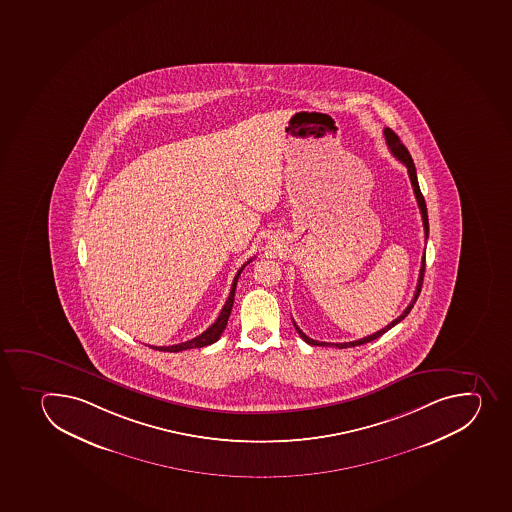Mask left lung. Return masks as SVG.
<instances>
[{
    "label": "left lung",
    "instance_id": "8db88e82",
    "mask_svg": "<svg viewBox=\"0 0 512 512\" xmlns=\"http://www.w3.org/2000/svg\"><path fill=\"white\" fill-rule=\"evenodd\" d=\"M385 139L386 144L390 147L391 154L398 159V161L403 162L406 169H408L409 181H411V185H413L414 195H416V202H418L419 210H421V217H423V227H424V237L428 239L429 235V222H428V209H426V202H424L423 194H421V190H419L418 177H416V167H414L413 159H411V154H409L408 149L404 147L403 142L400 141V137L396 136L395 132L391 131L390 127H386L385 129ZM424 268H426V254L423 255V260H421V268H419V278L418 285H416V292H414L413 300L409 303L406 310L401 313L400 317L393 320L390 325H386L385 328H381L380 331H376L373 335L365 336V338H360V340L356 341H348V343H327V341H317L310 338V336L305 335L300 328H298L297 323L293 322L295 325V330L298 331V335L302 336L303 340L307 341L308 345L312 346H336V348H351V346L365 345V343H370V341L376 340V338H380L381 335H385L386 331L391 330V328L398 325L401 320L408 317V313L411 312V308L414 307V303L418 300L419 293H421V287H423V278H424Z\"/></svg>",
    "mask_w": 512,
    "mask_h": 512
}]
</instances>
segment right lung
<instances>
[{
    "label": "right lung",
    "instance_id": "right-lung-1",
    "mask_svg": "<svg viewBox=\"0 0 512 512\" xmlns=\"http://www.w3.org/2000/svg\"><path fill=\"white\" fill-rule=\"evenodd\" d=\"M252 262V258H250L249 262ZM242 265L237 275H235L234 282H232V288H230V295L227 298V302H225L224 308H222V312H220L219 318L215 320L212 325H210L204 333H200L199 336H195L192 340L184 341V343H179V345L172 346H151L154 350L159 351H169V353H177V351L182 350H190V348H204V346L212 345L215 341L219 340L220 335L224 333L225 327H227V322H229L230 312H232V307H234V297H235V288H237V282H239L240 273L244 270L245 265Z\"/></svg>",
    "mask_w": 512,
    "mask_h": 512
}]
</instances>
